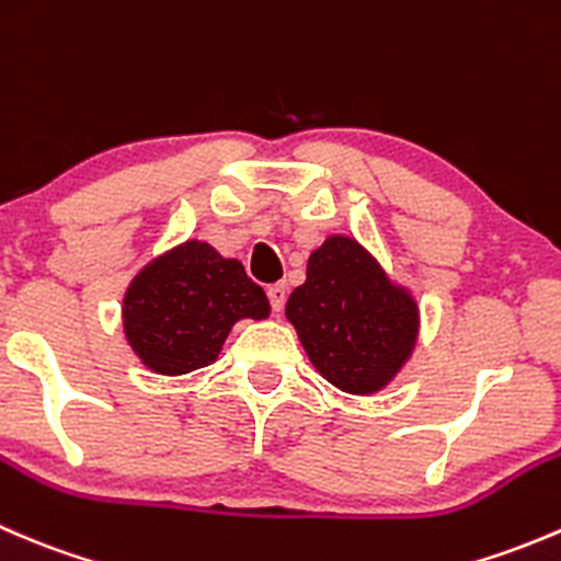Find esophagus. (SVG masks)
<instances>
[{
  "instance_id": "34e87169",
  "label": "esophagus",
  "mask_w": 561,
  "mask_h": 561,
  "mask_svg": "<svg viewBox=\"0 0 561 561\" xmlns=\"http://www.w3.org/2000/svg\"><path fill=\"white\" fill-rule=\"evenodd\" d=\"M265 296H268L271 309H274V312H282V309H285L287 287L282 285V282H276V285H268V290H265Z\"/></svg>"
}]
</instances>
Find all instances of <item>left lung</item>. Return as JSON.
Returning <instances> with one entry per match:
<instances>
[{
  "label": "left lung",
  "instance_id": "left-lung-1",
  "mask_svg": "<svg viewBox=\"0 0 561 561\" xmlns=\"http://www.w3.org/2000/svg\"><path fill=\"white\" fill-rule=\"evenodd\" d=\"M287 317L314 369L347 393L380 390L415 344L417 309L353 239L333 236L309 257Z\"/></svg>",
  "mask_w": 561,
  "mask_h": 561
}]
</instances>
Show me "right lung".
<instances>
[{"instance_id":"obj_1","label":"right lung","mask_w":561,"mask_h":561,"mask_svg":"<svg viewBox=\"0 0 561 561\" xmlns=\"http://www.w3.org/2000/svg\"><path fill=\"white\" fill-rule=\"evenodd\" d=\"M268 298L239 260L186 241L140 271L124 298V331L149 369L186 375L214 364L241 317L263 320Z\"/></svg>"}]
</instances>
